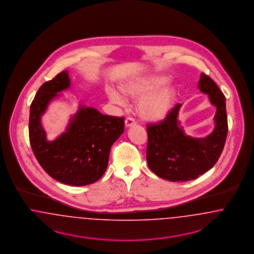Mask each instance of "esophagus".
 <instances>
[{
    "instance_id": "34e87169",
    "label": "esophagus",
    "mask_w": 254,
    "mask_h": 254,
    "mask_svg": "<svg viewBox=\"0 0 254 254\" xmlns=\"http://www.w3.org/2000/svg\"><path fill=\"white\" fill-rule=\"evenodd\" d=\"M135 124V122H134V120L132 119V118H127L126 120H125V126L128 128V127H131V126H133Z\"/></svg>"
}]
</instances>
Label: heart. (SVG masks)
<instances>
[{
  "label": "heart",
  "mask_w": 254,
  "mask_h": 254,
  "mask_svg": "<svg viewBox=\"0 0 254 254\" xmlns=\"http://www.w3.org/2000/svg\"><path fill=\"white\" fill-rule=\"evenodd\" d=\"M162 83V78L154 77L132 82L122 87V92L126 96L133 98L142 97L138 102L137 109L140 117L147 122L162 121L174 105L176 99V92L174 89L165 87L158 90L156 89L159 88ZM155 89L157 91L154 92ZM107 95L109 99L117 104H123L125 101V97L118 90L107 89Z\"/></svg>",
  "instance_id": "heart-1"
}]
</instances>
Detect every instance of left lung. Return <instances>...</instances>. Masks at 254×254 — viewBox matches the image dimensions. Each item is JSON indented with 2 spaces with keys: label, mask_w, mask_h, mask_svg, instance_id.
Listing matches in <instances>:
<instances>
[{
  "label": "left lung",
  "mask_w": 254,
  "mask_h": 254,
  "mask_svg": "<svg viewBox=\"0 0 254 254\" xmlns=\"http://www.w3.org/2000/svg\"><path fill=\"white\" fill-rule=\"evenodd\" d=\"M198 88L216 107L215 127L204 138L187 135L177 120L182 104H177L162 122L148 124L147 162L157 177L179 182L195 179L217 162L228 133L226 99L217 84L201 73Z\"/></svg>",
  "instance_id": "obj_1"
}]
</instances>
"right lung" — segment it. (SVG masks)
<instances>
[{
	"label": "right lung",
	"mask_w": 254,
	"mask_h": 254,
	"mask_svg": "<svg viewBox=\"0 0 254 254\" xmlns=\"http://www.w3.org/2000/svg\"><path fill=\"white\" fill-rule=\"evenodd\" d=\"M69 86L68 72L63 71L38 90L30 106L29 140L38 162L50 177L67 185L85 186L104 175L111 147L124 131V118L79 105L66 131L47 140L41 118L50 101Z\"/></svg>",
	"instance_id": "right-lung-1"
}]
</instances>
